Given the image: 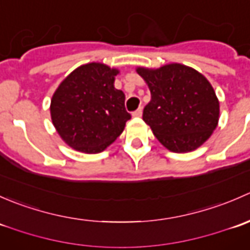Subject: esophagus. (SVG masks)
<instances>
[{"mask_svg": "<svg viewBox=\"0 0 250 250\" xmlns=\"http://www.w3.org/2000/svg\"><path fill=\"white\" fill-rule=\"evenodd\" d=\"M141 115H143V109L141 107L133 112V117H141Z\"/></svg>", "mask_w": 250, "mask_h": 250, "instance_id": "34e87169", "label": "esophagus"}]
</instances>
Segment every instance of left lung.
<instances>
[{"mask_svg": "<svg viewBox=\"0 0 250 250\" xmlns=\"http://www.w3.org/2000/svg\"><path fill=\"white\" fill-rule=\"evenodd\" d=\"M151 92L143 120L172 152H190L218 127L220 105L210 82L197 70L172 62L158 69L137 67Z\"/></svg>", "mask_w": 250, "mask_h": 250, "instance_id": "left-lung-1", "label": "left lung"}]
</instances>
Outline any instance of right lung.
I'll use <instances>...</instances> for the list:
<instances>
[{
  "mask_svg": "<svg viewBox=\"0 0 250 250\" xmlns=\"http://www.w3.org/2000/svg\"><path fill=\"white\" fill-rule=\"evenodd\" d=\"M118 74L120 70L103 62H88L58 85L50 100V118L70 147L102 152L123 132L130 115L125 109V93L115 88Z\"/></svg>",
  "mask_w": 250,
  "mask_h": 250,
  "instance_id": "right-lung-1",
  "label": "right lung"
}]
</instances>
